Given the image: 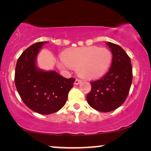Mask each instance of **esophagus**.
Here are the masks:
<instances>
[{"instance_id":"esophagus-1","label":"esophagus","mask_w":151,"mask_h":151,"mask_svg":"<svg viewBox=\"0 0 151 151\" xmlns=\"http://www.w3.org/2000/svg\"><path fill=\"white\" fill-rule=\"evenodd\" d=\"M81 82H82V81H81V80H80V79H78V78H76V81H75V85H78L79 83H81Z\"/></svg>"}]
</instances>
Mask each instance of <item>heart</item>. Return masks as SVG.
I'll use <instances>...</instances> for the list:
<instances>
[{"mask_svg":"<svg viewBox=\"0 0 151 151\" xmlns=\"http://www.w3.org/2000/svg\"><path fill=\"white\" fill-rule=\"evenodd\" d=\"M61 58L57 63L60 69H76L78 75L83 78L93 79L105 73L112 56L106 48L93 46L69 49L63 52Z\"/></svg>","mask_w":151,"mask_h":151,"instance_id":"b5f03b06","label":"heart"}]
</instances>
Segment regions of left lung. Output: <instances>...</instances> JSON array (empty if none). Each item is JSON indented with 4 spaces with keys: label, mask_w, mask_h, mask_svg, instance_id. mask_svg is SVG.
Instances as JSON below:
<instances>
[{
    "label": "left lung",
    "mask_w": 151,
    "mask_h": 151,
    "mask_svg": "<svg viewBox=\"0 0 151 151\" xmlns=\"http://www.w3.org/2000/svg\"><path fill=\"white\" fill-rule=\"evenodd\" d=\"M112 53L109 71L101 78L90 83L91 90L87 95L90 107L108 112L125 102L132 83V65L130 57L120 46L107 42Z\"/></svg>",
    "instance_id": "1"
}]
</instances>
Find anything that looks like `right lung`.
<instances>
[{"mask_svg":"<svg viewBox=\"0 0 151 151\" xmlns=\"http://www.w3.org/2000/svg\"><path fill=\"white\" fill-rule=\"evenodd\" d=\"M46 42H37L23 51L15 72V86L23 102L42 114H52L61 109L76 81L74 78H65L56 71L37 68V56Z\"/></svg>","mask_w":151,"mask_h":151,"instance_id":"obj_1","label":"right lung"}]
</instances>
